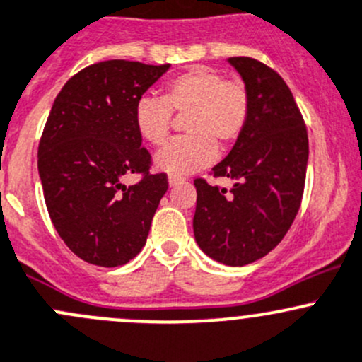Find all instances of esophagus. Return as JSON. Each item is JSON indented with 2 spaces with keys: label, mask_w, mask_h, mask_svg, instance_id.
<instances>
[{
  "label": "esophagus",
  "mask_w": 362,
  "mask_h": 362,
  "mask_svg": "<svg viewBox=\"0 0 362 362\" xmlns=\"http://www.w3.org/2000/svg\"><path fill=\"white\" fill-rule=\"evenodd\" d=\"M182 180L180 176H169V186H176V185H180Z\"/></svg>",
  "instance_id": "esophagus-1"
}]
</instances>
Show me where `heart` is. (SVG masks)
I'll return each mask as SVG.
<instances>
[{
  "label": "heart",
  "instance_id": "heart-1",
  "mask_svg": "<svg viewBox=\"0 0 362 362\" xmlns=\"http://www.w3.org/2000/svg\"><path fill=\"white\" fill-rule=\"evenodd\" d=\"M173 112L185 116L188 135L170 141L156 155L162 173L185 176L209 165L218 148H228L241 137L250 116V96L238 81L207 66H193L170 78L162 98L142 96L134 109L135 130L148 144L160 146L173 128Z\"/></svg>",
  "mask_w": 362,
  "mask_h": 362
}]
</instances>
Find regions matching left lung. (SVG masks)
<instances>
[{
  "label": "left lung",
  "instance_id": "left-lung-1",
  "mask_svg": "<svg viewBox=\"0 0 362 362\" xmlns=\"http://www.w3.org/2000/svg\"><path fill=\"white\" fill-rule=\"evenodd\" d=\"M250 96L241 137L214 177L227 188L195 180L193 234L207 257L225 266H246L266 257L284 239L301 206L308 165V134L284 78L260 61L228 58Z\"/></svg>",
  "mask_w": 362,
  "mask_h": 362
}]
</instances>
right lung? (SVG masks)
I'll use <instances>...</instances> for the list:
<instances>
[{
	"label": "right lung",
	"mask_w": 362,
	"mask_h": 362,
	"mask_svg": "<svg viewBox=\"0 0 362 362\" xmlns=\"http://www.w3.org/2000/svg\"><path fill=\"white\" fill-rule=\"evenodd\" d=\"M170 64L110 59L75 74L52 103L38 144L49 216L82 260L117 267L134 259L169 182L149 174L151 155L135 130V103ZM142 173L137 185L122 177Z\"/></svg>",
	"instance_id": "right-lung-1"
}]
</instances>
